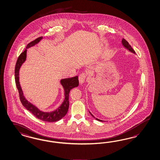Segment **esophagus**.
I'll return each mask as SVG.
<instances>
[{"label": "esophagus", "mask_w": 160, "mask_h": 160, "mask_svg": "<svg viewBox=\"0 0 160 160\" xmlns=\"http://www.w3.org/2000/svg\"><path fill=\"white\" fill-rule=\"evenodd\" d=\"M87 73H81L79 76V81L80 84H83L85 81V79L87 78Z\"/></svg>", "instance_id": "34e87169"}]
</instances>
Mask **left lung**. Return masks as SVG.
I'll use <instances>...</instances> for the list:
<instances>
[{
  "instance_id": "left-lung-1",
  "label": "left lung",
  "mask_w": 160,
  "mask_h": 160,
  "mask_svg": "<svg viewBox=\"0 0 160 160\" xmlns=\"http://www.w3.org/2000/svg\"><path fill=\"white\" fill-rule=\"evenodd\" d=\"M122 45L124 47V48H126L127 50H128V51H130V52H132V53H134V54H135V51L134 50H133L132 48V47H131V46L128 44V41H126L125 39H124L123 38L122 39ZM89 113L91 114L93 118H95V117L93 115V114H92L91 113L89 112ZM95 119L97 120H98V121H100V122H103L102 120H99V119H97V118H95Z\"/></svg>"
}]
</instances>
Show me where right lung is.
<instances>
[{
    "instance_id": "obj_1",
    "label": "right lung",
    "mask_w": 160,
    "mask_h": 160,
    "mask_svg": "<svg viewBox=\"0 0 160 160\" xmlns=\"http://www.w3.org/2000/svg\"><path fill=\"white\" fill-rule=\"evenodd\" d=\"M42 39V37L37 38L35 40L32 41L26 46V49L23 51L21 54L19 55L18 59L17 60L15 70H14V75H15V82L16 84V87L18 89L19 93V96L20 101L23 105V106L30 111L34 116L41 120L48 122H57L60 119L64 118L66 115L69 108V93L70 91L73 89V88L78 87L79 85V81H78V76H75L71 78H64L60 81L61 85L63 87L64 90V102L61 106L58 107L57 109L52 111L46 112L41 111L38 109L36 106L32 105L29 101H28L23 95V91L20 85L19 82V71L22 64L25 62L27 56V49L28 48L35 46L38 44L40 41Z\"/></svg>"
}]
</instances>
